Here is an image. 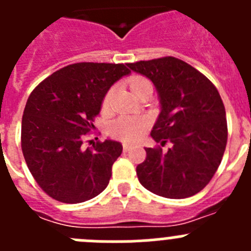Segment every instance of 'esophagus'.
Here are the masks:
<instances>
[{
    "instance_id": "34e87169",
    "label": "esophagus",
    "mask_w": 251,
    "mask_h": 251,
    "mask_svg": "<svg viewBox=\"0 0 251 251\" xmlns=\"http://www.w3.org/2000/svg\"><path fill=\"white\" fill-rule=\"evenodd\" d=\"M130 148H132V145H129V143H123V151H124V152H128Z\"/></svg>"
}]
</instances>
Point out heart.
Listing matches in <instances>:
<instances>
[{"label": "heart", "instance_id": "heart-1", "mask_svg": "<svg viewBox=\"0 0 251 251\" xmlns=\"http://www.w3.org/2000/svg\"><path fill=\"white\" fill-rule=\"evenodd\" d=\"M146 84H150V81L146 80L145 77H133L132 80H130V89L134 90L139 88V86L146 85ZM108 100H109V94H106L104 103L106 104ZM146 129H147V121L146 119L128 118V117L117 119V121H114L110 124L109 127V130L113 136L128 142L137 141V139L141 138L145 134Z\"/></svg>", "mask_w": 251, "mask_h": 251}]
</instances>
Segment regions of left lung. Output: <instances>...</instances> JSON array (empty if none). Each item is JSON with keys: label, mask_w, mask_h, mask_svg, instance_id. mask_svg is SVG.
Segmentation results:
<instances>
[{"label": "left lung", "mask_w": 251, "mask_h": 251, "mask_svg": "<svg viewBox=\"0 0 251 251\" xmlns=\"http://www.w3.org/2000/svg\"><path fill=\"white\" fill-rule=\"evenodd\" d=\"M148 77L158 93L161 112L151 137L162 148H145L137 166L139 182L167 199H186L200 192L219 168L227 142V123L214 84L194 66L167 56L128 64Z\"/></svg>", "instance_id": "1"}]
</instances>
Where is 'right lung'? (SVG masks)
Masks as SVG:
<instances>
[{
    "mask_svg": "<svg viewBox=\"0 0 251 251\" xmlns=\"http://www.w3.org/2000/svg\"><path fill=\"white\" fill-rule=\"evenodd\" d=\"M123 64L77 63L60 69L34 89L21 124V147L31 175L50 197L79 203L98 196L121 156L119 142L83 147L110 86L129 75Z\"/></svg>",
    "mask_w": 251,
    "mask_h": 251,
    "instance_id": "obj_1",
    "label": "right lung"
}]
</instances>
